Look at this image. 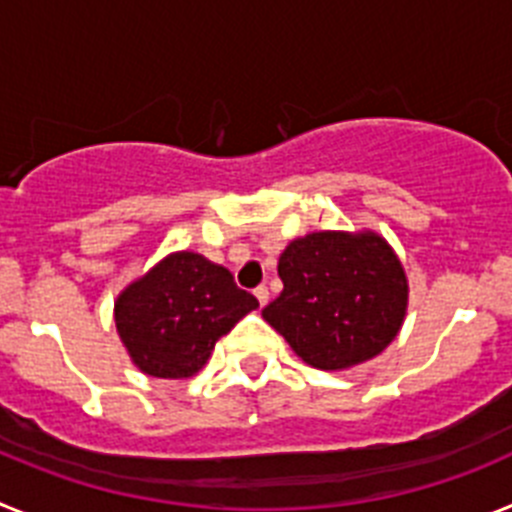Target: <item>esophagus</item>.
Listing matches in <instances>:
<instances>
[{"mask_svg":"<svg viewBox=\"0 0 512 512\" xmlns=\"http://www.w3.org/2000/svg\"><path fill=\"white\" fill-rule=\"evenodd\" d=\"M253 295H256V300H259V305H261V307H264L266 302H269V289H266L264 284H261V287L253 289Z\"/></svg>","mask_w":512,"mask_h":512,"instance_id":"obj_1","label":"esophagus"}]
</instances>
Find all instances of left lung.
Masks as SVG:
<instances>
[{"label": "left lung", "instance_id": "1", "mask_svg": "<svg viewBox=\"0 0 512 512\" xmlns=\"http://www.w3.org/2000/svg\"><path fill=\"white\" fill-rule=\"evenodd\" d=\"M282 295L261 310L305 364L341 372L374 359L400 333L408 277L374 230H318L279 256Z\"/></svg>", "mask_w": 512, "mask_h": 512}]
</instances>
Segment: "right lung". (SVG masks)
<instances>
[{
	"label": "right lung",
	"mask_w": 512,
	"mask_h": 512,
	"mask_svg": "<svg viewBox=\"0 0 512 512\" xmlns=\"http://www.w3.org/2000/svg\"><path fill=\"white\" fill-rule=\"evenodd\" d=\"M256 307L259 300L235 287L225 266L194 251H176L117 295L115 325L140 372L187 379L207 364L215 343Z\"/></svg>",
	"instance_id": "right-lung-1"
}]
</instances>
